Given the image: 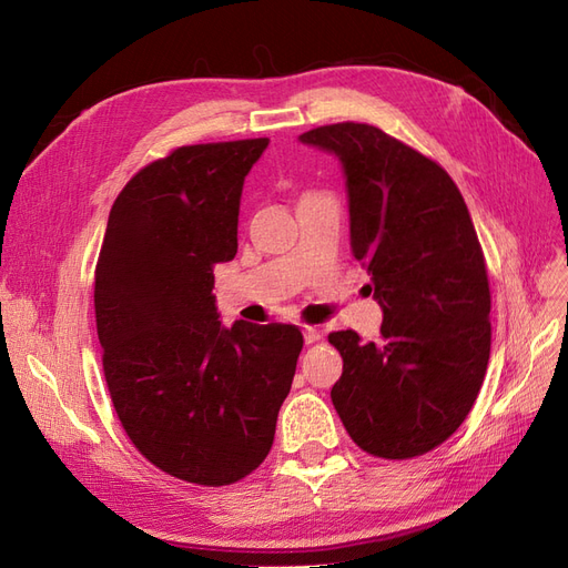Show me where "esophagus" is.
I'll list each match as a JSON object with an SVG mask.
<instances>
[{"mask_svg": "<svg viewBox=\"0 0 568 568\" xmlns=\"http://www.w3.org/2000/svg\"><path fill=\"white\" fill-rule=\"evenodd\" d=\"M303 336H305V343H307V346H311V343H317V341L322 338V329H320V326H305Z\"/></svg>", "mask_w": 568, "mask_h": 568, "instance_id": "1", "label": "esophagus"}]
</instances>
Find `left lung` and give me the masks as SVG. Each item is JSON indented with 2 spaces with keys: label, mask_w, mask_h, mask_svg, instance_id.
<instances>
[{
  "label": "left lung",
  "mask_w": 568,
  "mask_h": 568,
  "mask_svg": "<svg viewBox=\"0 0 568 568\" xmlns=\"http://www.w3.org/2000/svg\"><path fill=\"white\" fill-rule=\"evenodd\" d=\"M301 142L346 170L351 251L384 311L376 343L329 334L343 357L332 403L357 448L419 457L467 419L490 357V286L467 203L434 159L374 125H322Z\"/></svg>",
  "instance_id": "obj_1"
}]
</instances>
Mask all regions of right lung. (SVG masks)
I'll list each match as a JSON object with an SVG mask.
<instances>
[{
	"mask_svg": "<svg viewBox=\"0 0 568 568\" xmlns=\"http://www.w3.org/2000/svg\"><path fill=\"white\" fill-rule=\"evenodd\" d=\"M267 136L178 146L118 194L94 267L106 386L153 467L230 486L267 457L294 382L296 324L222 329L215 265L236 255L239 199Z\"/></svg>",
	"mask_w": 568,
	"mask_h": 568,
	"instance_id": "add662e5",
	"label": "right lung"
}]
</instances>
